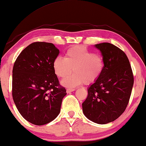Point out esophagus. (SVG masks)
Here are the masks:
<instances>
[{
	"mask_svg": "<svg viewBox=\"0 0 146 146\" xmlns=\"http://www.w3.org/2000/svg\"><path fill=\"white\" fill-rule=\"evenodd\" d=\"M75 90V88H69L67 89V93H69V92H73V91H74Z\"/></svg>",
	"mask_w": 146,
	"mask_h": 146,
	"instance_id": "1",
	"label": "esophagus"
}]
</instances>
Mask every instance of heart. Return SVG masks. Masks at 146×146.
I'll return each instance as SVG.
<instances>
[{"mask_svg":"<svg viewBox=\"0 0 146 146\" xmlns=\"http://www.w3.org/2000/svg\"><path fill=\"white\" fill-rule=\"evenodd\" d=\"M53 69L57 77L66 78L73 71L74 73L62 81L67 87H75L85 82L89 84L96 81L103 73L104 60L82 46L71 47L65 53L64 58L58 56L53 62Z\"/></svg>","mask_w":146,"mask_h":146,"instance_id":"heart-1","label":"heart"}]
</instances>
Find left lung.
<instances>
[{
	"label": "left lung",
	"mask_w": 146,
	"mask_h": 146,
	"mask_svg": "<svg viewBox=\"0 0 146 146\" xmlns=\"http://www.w3.org/2000/svg\"><path fill=\"white\" fill-rule=\"evenodd\" d=\"M101 52L104 69L88 88L82 111L94 123L107 124L121 116L129 104L134 84L129 60L122 50L109 42L95 44Z\"/></svg>",
	"instance_id": "1"
}]
</instances>
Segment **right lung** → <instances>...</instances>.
Here are the masks:
<instances>
[{"instance_id": "right-lung-1", "label": "right lung", "mask_w": 146, "mask_h": 146, "mask_svg": "<svg viewBox=\"0 0 146 146\" xmlns=\"http://www.w3.org/2000/svg\"><path fill=\"white\" fill-rule=\"evenodd\" d=\"M59 53L52 43L35 42L23 50L14 64L13 100L21 116L33 125L55 119L67 94L52 66Z\"/></svg>"}]
</instances>
